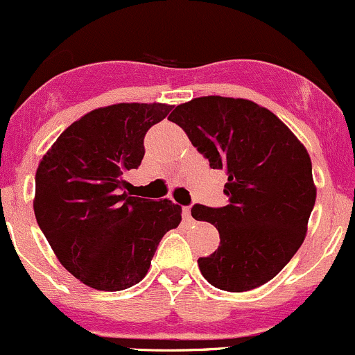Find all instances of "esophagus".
<instances>
[{"label":"esophagus","instance_id":"1","mask_svg":"<svg viewBox=\"0 0 355 355\" xmlns=\"http://www.w3.org/2000/svg\"><path fill=\"white\" fill-rule=\"evenodd\" d=\"M183 220H187V222H190V220H191L190 207H183Z\"/></svg>","mask_w":355,"mask_h":355}]
</instances>
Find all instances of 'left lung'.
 <instances>
[{
	"instance_id": "left-lung-1",
	"label": "left lung",
	"mask_w": 355,
	"mask_h": 355,
	"mask_svg": "<svg viewBox=\"0 0 355 355\" xmlns=\"http://www.w3.org/2000/svg\"><path fill=\"white\" fill-rule=\"evenodd\" d=\"M191 145L225 170L229 205L195 203L191 217L217 227L220 245L198 259L214 287L245 292L279 274L299 250L315 203L305 146L270 110L250 100L202 96L168 116Z\"/></svg>"
}]
</instances>
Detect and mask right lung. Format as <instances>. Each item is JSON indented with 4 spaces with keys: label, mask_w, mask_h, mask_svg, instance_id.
<instances>
[{
    "label": "right lung",
    "mask_w": 355,
    "mask_h": 355,
    "mask_svg": "<svg viewBox=\"0 0 355 355\" xmlns=\"http://www.w3.org/2000/svg\"><path fill=\"white\" fill-rule=\"evenodd\" d=\"M173 107L118 103L71 123L36 170L35 217L61 266L88 287L116 292L140 282L182 207L123 191L144 138Z\"/></svg>",
    "instance_id": "obj_1"
}]
</instances>
